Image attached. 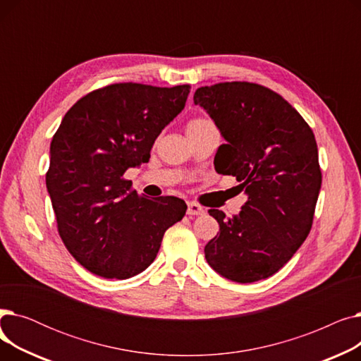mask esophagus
I'll return each instance as SVG.
<instances>
[{"instance_id": "1", "label": "esophagus", "mask_w": 361, "mask_h": 361, "mask_svg": "<svg viewBox=\"0 0 361 361\" xmlns=\"http://www.w3.org/2000/svg\"><path fill=\"white\" fill-rule=\"evenodd\" d=\"M203 214H204V209L200 204H197L195 202H190L187 204V215H190V216L196 215L197 216V215H203Z\"/></svg>"}]
</instances>
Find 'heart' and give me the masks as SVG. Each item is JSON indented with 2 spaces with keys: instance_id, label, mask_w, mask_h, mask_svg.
<instances>
[{
  "instance_id": "b5f03b06",
  "label": "heart",
  "mask_w": 361,
  "mask_h": 361,
  "mask_svg": "<svg viewBox=\"0 0 361 361\" xmlns=\"http://www.w3.org/2000/svg\"><path fill=\"white\" fill-rule=\"evenodd\" d=\"M207 126H212V123L207 120H203V118H197V120H193L188 123L187 128H200V127H207Z\"/></svg>"
}]
</instances>
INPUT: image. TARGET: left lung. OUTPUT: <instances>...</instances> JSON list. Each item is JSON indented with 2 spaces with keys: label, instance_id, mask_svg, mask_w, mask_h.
I'll use <instances>...</instances> for the list:
<instances>
[{
  "label": "left lung",
  "instance_id": "left-lung-1",
  "mask_svg": "<svg viewBox=\"0 0 361 361\" xmlns=\"http://www.w3.org/2000/svg\"><path fill=\"white\" fill-rule=\"evenodd\" d=\"M203 108L226 143L215 169L234 176L247 196L241 212L209 215L219 233L204 257L221 276L247 283L278 272L310 233L322 184L314 135L300 114L274 90L247 82L199 87Z\"/></svg>",
  "mask_w": 361,
  "mask_h": 361
}]
</instances>
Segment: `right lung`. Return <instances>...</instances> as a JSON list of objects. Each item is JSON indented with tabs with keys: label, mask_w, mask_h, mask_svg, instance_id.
<instances>
[{
	"label": "right lung",
	"mask_w": 361,
	"mask_h": 361,
	"mask_svg": "<svg viewBox=\"0 0 361 361\" xmlns=\"http://www.w3.org/2000/svg\"><path fill=\"white\" fill-rule=\"evenodd\" d=\"M188 92V85H111L75 102L54 135L47 188L67 250L92 274L127 279L143 272L165 231L185 215L184 200L146 199L123 174L149 161Z\"/></svg>",
	"instance_id": "add662e5"
}]
</instances>
